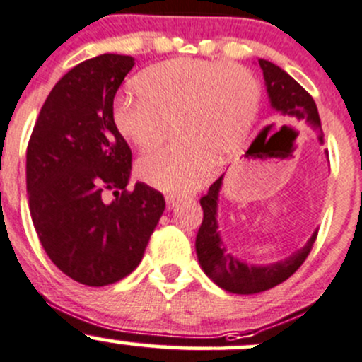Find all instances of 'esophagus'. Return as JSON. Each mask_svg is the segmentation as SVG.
Returning <instances> with one entry per match:
<instances>
[{
  "label": "esophagus",
  "instance_id": "obj_1",
  "mask_svg": "<svg viewBox=\"0 0 362 362\" xmlns=\"http://www.w3.org/2000/svg\"><path fill=\"white\" fill-rule=\"evenodd\" d=\"M178 201L180 199L177 196H166V206H168V209H173L178 204Z\"/></svg>",
  "mask_w": 362,
  "mask_h": 362
}]
</instances>
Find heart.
Wrapping results in <instances>:
<instances>
[{"instance_id": "heart-1", "label": "heart", "mask_w": 362, "mask_h": 362, "mask_svg": "<svg viewBox=\"0 0 362 362\" xmlns=\"http://www.w3.org/2000/svg\"><path fill=\"white\" fill-rule=\"evenodd\" d=\"M136 84L137 96L117 101L113 122L141 151L163 144L173 122L180 141L137 163L139 177L166 192L204 185L216 156L240 149L259 111V82L237 63L172 59L146 69Z\"/></svg>"}]
</instances>
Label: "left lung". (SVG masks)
Masks as SVG:
<instances>
[{"instance_id":"left-lung-1","label":"left lung","mask_w":362,"mask_h":362,"mask_svg":"<svg viewBox=\"0 0 362 362\" xmlns=\"http://www.w3.org/2000/svg\"><path fill=\"white\" fill-rule=\"evenodd\" d=\"M259 66L263 70L266 89H268L273 108L280 111L287 120L311 125L313 129L320 132V141L323 142L325 134L321 130L320 115H317L316 103L311 94L299 82L293 81L287 71L273 65L272 62L259 59ZM221 180H223V177L213 182L208 194L199 199L202 208V223L196 237V252L201 268L218 287H221L226 292L249 296V293L269 291V288L276 287L278 284L287 280L288 276H292L303 266L305 257L311 252L313 244H315L316 233L300 251L292 254L291 257L280 261V263L269 266H249L242 263L237 257L226 252L225 245L221 244L220 235H218L216 206Z\"/></svg>"}]
</instances>
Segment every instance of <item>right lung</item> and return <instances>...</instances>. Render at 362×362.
Masks as SVG:
<instances>
[{
	"mask_svg": "<svg viewBox=\"0 0 362 362\" xmlns=\"http://www.w3.org/2000/svg\"><path fill=\"white\" fill-rule=\"evenodd\" d=\"M132 66V57L113 53L75 65L51 89L27 144L35 233L59 272L89 287L132 273L165 211L160 190L127 187L132 151L115 127L113 99Z\"/></svg>",
	"mask_w": 362,
	"mask_h": 362,
	"instance_id": "obj_1",
	"label": "right lung"
}]
</instances>
